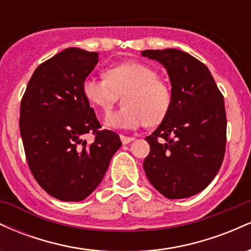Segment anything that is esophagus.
<instances>
[{
	"instance_id": "obj_1",
	"label": "esophagus",
	"mask_w": 251,
	"mask_h": 251,
	"mask_svg": "<svg viewBox=\"0 0 251 251\" xmlns=\"http://www.w3.org/2000/svg\"><path fill=\"white\" fill-rule=\"evenodd\" d=\"M120 139H122V143L124 145H126V144L131 143L132 140H134V137H127V135H120Z\"/></svg>"
}]
</instances>
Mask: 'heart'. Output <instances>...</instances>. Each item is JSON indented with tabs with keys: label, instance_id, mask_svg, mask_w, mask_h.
Here are the masks:
<instances>
[{
	"label": "heart",
	"instance_id": "1",
	"mask_svg": "<svg viewBox=\"0 0 251 251\" xmlns=\"http://www.w3.org/2000/svg\"><path fill=\"white\" fill-rule=\"evenodd\" d=\"M82 93L92 105L107 111L123 94V106L106 116L111 128L135 129L144 124L155 125L168 116L172 91L158 72L144 62L119 63L106 71L105 77L89 75L82 82Z\"/></svg>",
	"mask_w": 251,
	"mask_h": 251
}]
</instances>
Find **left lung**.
I'll return each mask as SVG.
<instances>
[{
	"instance_id": "left-lung-1",
	"label": "left lung",
	"mask_w": 251,
	"mask_h": 251,
	"mask_svg": "<svg viewBox=\"0 0 251 251\" xmlns=\"http://www.w3.org/2000/svg\"><path fill=\"white\" fill-rule=\"evenodd\" d=\"M143 56L168 70L172 105L145 138L150 153L144 170L150 183L170 200L191 197L220 171L226 145L223 94L203 62L178 50H148Z\"/></svg>"
}]
</instances>
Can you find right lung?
<instances>
[{
  "mask_svg": "<svg viewBox=\"0 0 251 251\" xmlns=\"http://www.w3.org/2000/svg\"><path fill=\"white\" fill-rule=\"evenodd\" d=\"M99 54L67 48L42 62L22 97L20 132L25 159L39 185L51 197L79 201L101 183L122 146L116 132L100 129L82 82ZM94 134L87 143L83 137Z\"/></svg>",
  "mask_w": 251,
  "mask_h": 251,
  "instance_id": "obj_1",
  "label": "right lung"
}]
</instances>
